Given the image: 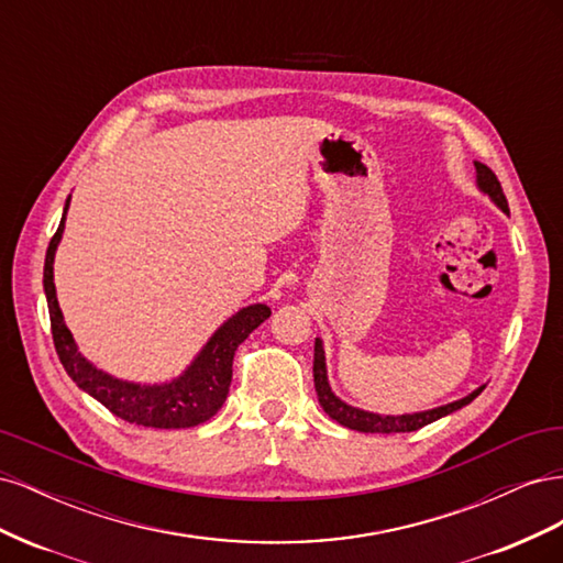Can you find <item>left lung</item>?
Instances as JSON below:
<instances>
[{
    "label": "left lung",
    "instance_id": "obj_1",
    "mask_svg": "<svg viewBox=\"0 0 563 563\" xmlns=\"http://www.w3.org/2000/svg\"><path fill=\"white\" fill-rule=\"evenodd\" d=\"M476 166V185H479V190L484 195L490 197V201L496 203V207L503 211V213H509V207H507V199H505V192L500 187V180L496 178V174L490 172V168L482 162H474ZM314 389H317V397H319V404L323 411L329 413V418H333L335 422L343 424V428H350V430H356V432H378V434H391V432H416L420 428H424V424H430L439 418H444L453 411H457V408L467 406L472 399H476L484 391L486 385L476 387L472 395L457 399L453 404H446V406H437L432 408V411H420V413H404V416H380V413H371V411H362V408L356 406H350L345 404L343 399H338L333 395V389L329 385V376H327V356H323V343L321 338L314 340Z\"/></svg>",
    "mask_w": 563,
    "mask_h": 563
}]
</instances>
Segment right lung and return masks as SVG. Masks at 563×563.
I'll return each instance as SVG.
<instances>
[{
  "label": "right lung",
  "mask_w": 563,
  "mask_h": 563,
  "mask_svg": "<svg viewBox=\"0 0 563 563\" xmlns=\"http://www.w3.org/2000/svg\"><path fill=\"white\" fill-rule=\"evenodd\" d=\"M67 207H70V197L65 201L60 225L56 234L51 236L44 261V294L48 302L51 333H54V345L67 376L77 383V387L89 391L93 399L103 404L117 418L133 424H143V428L180 430L195 428V424L213 418L228 399L234 352L249 338V333L253 329H258L272 314L267 305H249V308L232 314L223 327L209 338V343L201 347V352L195 356V362L187 366L178 378L162 385L119 380L110 376V373L96 368L87 356L77 350L75 338L70 329L65 327L63 312L58 308L54 284V258L63 236Z\"/></svg>",
  "instance_id": "obj_1"
}]
</instances>
